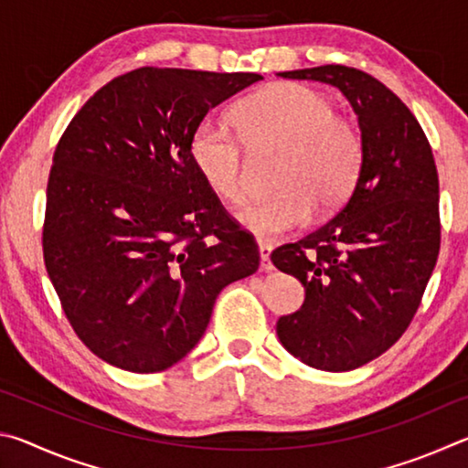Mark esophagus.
Wrapping results in <instances>:
<instances>
[{
  "label": "esophagus",
  "mask_w": 468,
  "mask_h": 468,
  "mask_svg": "<svg viewBox=\"0 0 468 468\" xmlns=\"http://www.w3.org/2000/svg\"><path fill=\"white\" fill-rule=\"evenodd\" d=\"M258 250H260V266H262L264 271H272V262H271L272 245L260 241V243H258Z\"/></svg>",
  "instance_id": "34e87169"
}]
</instances>
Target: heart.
<instances>
[{
	"label": "heart",
	"instance_id": "heart-1",
	"mask_svg": "<svg viewBox=\"0 0 468 468\" xmlns=\"http://www.w3.org/2000/svg\"><path fill=\"white\" fill-rule=\"evenodd\" d=\"M237 130L206 117L189 138V158L220 200L250 197L245 150H279L274 196L239 212V223L262 239H276L310 223L315 204L332 210L357 186L366 144L357 125L336 115L322 92L295 82L272 84L235 111Z\"/></svg>",
	"mask_w": 468,
	"mask_h": 468
}]
</instances>
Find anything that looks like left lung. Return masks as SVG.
I'll list each match as a JSON object with an SVG mask.
<instances>
[{
	"label": "left lung",
	"mask_w": 468,
	"mask_h": 468,
	"mask_svg": "<svg viewBox=\"0 0 468 468\" xmlns=\"http://www.w3.org/2000/svg\"><path fill=\"white\" fill-rule=\"evenodd\" d=\"M279 76L336 86L366 144L335 218L271 256L305 287L301 310L276 322L282 346L310 367L348 371L388 351L421 303L440 253L438 169L415 115L374 76L346 66Z\"/></svg>",
	"instance_id": "8db88e82"
}]
</instances>
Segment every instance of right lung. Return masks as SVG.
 Listing matches in <instances>:
<instances>
[{"label":"right lung","instance_id":"right-lung-1","mask_svg":"<svg viewBox=\"0 0 468 468\" xmlns=\"http://www.w3.org/2000/svg\"><path fill=\"white\" fill-rule=\"evenodd\" d=\"M260 74L138 68L84 102L47 184L43 256L78 338L154 374L192 351L227 284L258 271L253 237L189 158L212 107Z\"/></svg>","mask_w":468,"mask_h":468}]
</instances>
